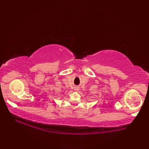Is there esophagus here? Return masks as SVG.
<instances>
[{
  "mask_svg": "<svg viewBox=\"0 0 149 149\" xmlns=\"http://www.w3.org/2000/svg\"><path fill=\"white\" fill-rule=\"evenodd\" d=\"M74 90L75 91H79V88L78 87V86H76V87H74Z\"/></svg>",
  "mask_w": 149,
  "mask_h": 149,
  "instance_id": "1",
  "label": "esophagus"
}]
</instances>
